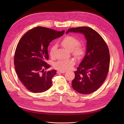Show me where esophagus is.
Segmentation results:
<instances>
[{
    "instance_id": "34e87169",
    "label": "esophagus",
    "mask_w": 124,
    "mask_h": 124,
    "mask_svg": "<svg viewBox=\"0 0 124 124\" xmlns=\"http://www.w3.org/2000/svg\"><path fill=\"white\" fill-rule=\"evenodd\" d=\"M66 72V71H61V70H59L57 71V73H65Z\"/></svg>"
}]
</instances>
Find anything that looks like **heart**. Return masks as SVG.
<instances>
[{"instance_id": "1", "label": "heart", "mask_w": 124, "mask_h": 124, "mask_svg": "<svg viewBox=\"0 0 124 124\" xmlns=\"http://www.w3.org/2000/svg\"><path fill=\"white\" fill-rule=\"evenodd\" d=\"M78 40L73 36H67L62 41V46L66 50L72 52L74 55L79 57L83 53V48L80 45H78ZM57 48L56 45L52 46L50 49V54L52 57L55 55V51ZM74 65V61L73 59H69L59 61L54 63V67L59 70L66 71L70 69Z\"/></svg>"}]
</instances>
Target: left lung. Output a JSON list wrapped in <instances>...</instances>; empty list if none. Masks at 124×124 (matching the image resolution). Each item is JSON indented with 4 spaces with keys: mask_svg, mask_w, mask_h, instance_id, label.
<instances>
[{
    "mask_svg": "<svg viewBox=\"0 0 124 124\" xmlns=\"http://www.w3.org/2000/svg\"><path fill=\"white\" fill-rule=\"evenodd\" d=\"M80 33L86 40V54L75 71L72 88L82 94L97 91L106 78L110 65L109 50L106 43L95 30L88 27L69 29V32Z\"/></svg>",
    "mask_w": 124,
    "mask_h": 124,
    "instance_id": "obj_1",
    "label": "left lung"
}]
</instances>
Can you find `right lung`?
<instances>
[{
    "label": "right lung",
    "instance_id": "1",
    "mask_svg": "<svg viewBox=\"0 0 124 124\" xmlns=\"http://www.w3.org/2000/svg\"><path fill=\"white\" fill-rule=\"evenodd\" d=\"M65 31H57L43 27L29 30L21 39L14 55V66L18 78L32 93L46 91L52 86V78L55 70L46 72L50 67L47 48L52 40L62 36Z\"/></svg>",
    "mask_w": 124,
    "mask_h": 124
}]
</instances>
